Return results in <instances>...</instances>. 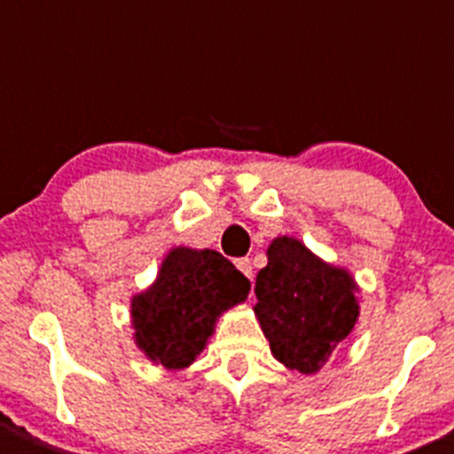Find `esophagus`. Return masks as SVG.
Instances as JSON below:
<instances>
[{
    "label": "esophagus",
    "instance_id": "obj_1",
    "mask_svg": "<svg viewBox=\"0 0 454 454\" xmlns=\"http://www.w3.org/2000/svg\"><path fill=\"white\" fill-rule=\"evenodd\" d=\"M235 266L241 270V273L247 275L248 279H253V264H251V260H248V257H241V260H235Z\"/></svg>",
    "mask_w": 454,
    "mask_h": 454
}]
</instances>
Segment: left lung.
<instances>
[{
	"instance_id": "8db88e82",
	"label": "left lung",
	"mask_w": 454,
	"mask_h": 454,
	"mask_svg": "<svg viewBox=\"0 0 454 454\" xmlns=\"http://www.w3.org/2000/svg\"><path fill=\"white\" fill-rule=\"evenodd\" d=\"M257 273L253 307L270 354L289 370L317 374L361 316V286L298 237L278 235Z\"/></svg>"
}]
</instances>
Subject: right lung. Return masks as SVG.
Returning <instances> with one entry per match:
<instances>
[{"label":"right lung","mask_w":454,"mask_h":454,"mask_svg":"<svg viewBox=\"0 0 454 454\" xmlns=\"http://www.w3.org/2000/svg\"><path fill=\"white\" fill-rule=\"evenodd\" d=\"M248 282L210 248L175 247L147 289L129 300L131 338L152 365L179 372L192 365L226 311L247 302Z\"/></svg>","instance_id":"add662e5"}]
</instances>
